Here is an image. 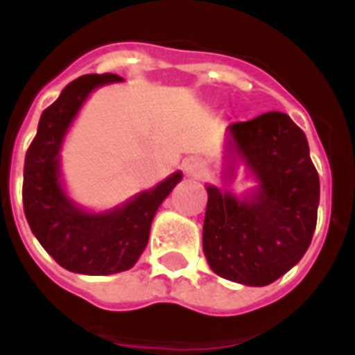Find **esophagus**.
<instances>
[{
	"mask_svg": "<svg viewBox=\"0 0 355 355\" xmlns=\"http://www.w3.org/2000/svg\"><path fill=\"white\" fill-rule=\"evenodd\" d=\"M182 167H184V173H186L188 177H200L206 169L205 162L200 160L199 156H189V158H186Z\"/></svg>",
	"mask_w": 355,
	"mask_h": 355,
	"instance_id": "34e87169",
	"label": "esophagus"
}]
</instances>
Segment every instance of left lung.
I'll return each mask as SVG.
<instances>
[{"label":"left lung","mask_w":355,"mask_h":355,"mask_svg":"<svg viewBox=\"0 0 355 355\" xmlns=\"http://www.w3.org/2000/svg\"><path fill=\"white\" fill-rule=\"evenodd\" d=\"M228 145L259 180L252 200L208 186L202 250L221 278L267 286L308 250L317 225L319 173L302 128L284 112H267L228 128Z\"/></svg>","instance_id":"8db88e82"}]
</instances>
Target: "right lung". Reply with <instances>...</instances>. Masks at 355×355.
Here are the masks:
<instances>
[{
    "instance_id": "obj_1",
    "label": "right lung",
    "mask_w": 355,
    "mask_h": 355,
    "mask_svg": "<svg viewBox=\"0 0 355 355\" xmlns=\"http://www.w3.org/2000/svg\"><path fill=\"white\" fill-rule=\"evenodd\" d=\"M119 80L118 75H83L42 112L38 130L25 153L24 211L31 230L60 267L80 275H114L130 269L149 241L158 206L182 173L110 211L86 214L64 195L58 182V150L69 123L96 86Z\"/></svg>"
}]
</instances>
